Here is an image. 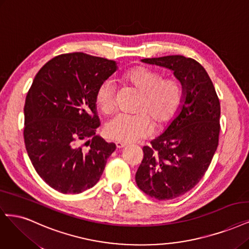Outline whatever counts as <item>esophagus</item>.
I'll list each match as a JSON object with an SVG mask.
<instances>
[{"mask_svg": "<svg viewBox=\"0 0 249 249\" xmlns=\"http://www.w3.org/2000/svg\"><path fill=\"white\" fill-rule=\"evenodd\" d=\"M115 145H116V148L117 149H121V148H124V147L126 146V144L123 143V142H116Z\"/></svg>", "mask_w": 249, "mask_h": 249, "instance_id": "34e87169", "label": "esophagus"}]
</instances>
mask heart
Listing matches in <instances>:
<instances>
[{
    "label": "heart",
    "instance_id": "1",
    "mask_svg": "<svg viewBox=\"0 0 249 249\" xmlns=\"http://www.w3.org/2000/svg\"><path fill=\"white\" fill-rule=\"evenodd\" d=\"M125 84L141 97L136 115H117L106 124L104 134L109 140L127 143L148 136L153 130H162L172 123L182 106L183 83L175 76L164 78L157 69L137 66L123 75ZM96 103L103 113H112L116 107L115 87L111 80L103 81L96 92Z\"/></svg>",
    "mask_w": 249,
    "mask_h": 249
}]
</instances>
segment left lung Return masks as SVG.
<instances>
[{"mask_svg": "<svg viewBox=\"0 0 249 249\" xmlns=\"http://www.w3.org/2000/svg\"><path fill=\"white\" fill-rule=\"evenodd\" d=\"M142 62L172 70L184 88L181 111L164 134L142 148L136 173L145 194L172 200L191 191L206 173L218 146L220 103L208 73L196 59L167 55Z\"/></svg>", "mask_w": 249, "mask_h": 249, "instance_id": "1", "label": "left lung"}]
</instances>
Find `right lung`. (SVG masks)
Segmentation results:
<instances>
[{
    "mask_svg": "<svg viewBox=\"0 0 249 249\" xmlns=\"http://www.w3.org/2000/svg\"><path fill=\"white\" fill-rule=\"evenodd\" d=\"M116 63L83 53L43 66L24 104L23 138L36 172L53 190L80 194L95 185L116 146L96 135V92Z\"/></svg>",
    "mask_w": 249,
    "mask_h": 249,
    "instance_id": "add662e5",
    "label": "right lung"
}]
</instances>
